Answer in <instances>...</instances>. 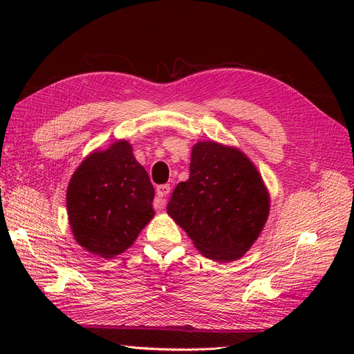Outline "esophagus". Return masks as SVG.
Here are the masks:
<instances>
[{"label": "esophagus", "mask_w": 354, "mask_h": 354, "mask_svg": "<svg viewBox=\"0 0 354 354\" xmlns=\"http://www.w3.org/2000/svg\"><path fill=\"white\" fill-rule=\"evenodd\" d=\"M170 193V185L169 184H162V185H158L156 189V194H158V199L155 201V209H162L165 205V196Z\"/></svg>", "instance_id": "esophagus-1"}]
</instances>
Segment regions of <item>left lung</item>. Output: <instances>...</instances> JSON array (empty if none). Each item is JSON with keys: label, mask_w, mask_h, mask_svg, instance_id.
<instances>
[{"label": "left lung", "mask_w": 354, "mask_h": 354, "mask_svg": "<svg viewBox=\"0 0 354 354\" xmlns=\"http://www.w3.org/2000/svg\"><path fill=\"white\" fill-rule=\"evenodd\" d=\"M167 213L205 257L231 261L259 237L269 196L257 169L240 150L199 141L192 150L190 176L175 187Z\"/></svg>", "instance_id": "left-lung-1"}]
</instances>
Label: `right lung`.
<instances>
[{"mask_svg": "<svg viewBox=\"0 0 354 354\" xmlns=\"http://www.w3.org/2000/svg\"><path fill=\"white\" fill-rule=\"evenodd\" d=\"M153 196L129 142L117 141L94 152L74 171L66 190L74 239L103 259L124 252L153 217Z\"/></svg>", "mask_w": 354, "mask_h": 354, "instance_id": "1", "label": "right lung"}]
</instances>
